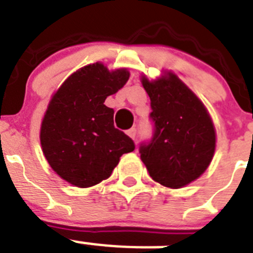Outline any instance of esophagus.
Here are the masks:
<instances>
[{
  "label": "esophagus",
  "mask_w": 253,
  "mask_h": 253,
  "mask_svg": "<svg viewBox=\"0 0 253 253\" xmlns=\"http://www.w3.org/2000/svg\"><path fill=\"white\" fill-rule=\"evenodd\" d=\"M126 134H128L131 139H135V137H137V129L130 128L128 131H126Z\"/></svg>",
  "instance_id": "esophagus-1"
}]
</instances>
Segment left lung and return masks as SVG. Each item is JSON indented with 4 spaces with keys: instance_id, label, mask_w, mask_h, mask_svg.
I'll return each mask as SVG.
<instances>
[{
    "instance_id": "8db88e82",
    "label": "left lung",
    "mask_w": 253,
    "mask_h": 253,
    "mask_svg": "<svg viewBox=\"0 0 253 253\" xmlns=\"http://www.w3.org/2000/svg\"><path fill=\"white\" fill-rule=\"evenodd\" d=\"M151 101L154 134L139 146L154 181L179 189L204 173L213 158L216 131L199 98L172 72L158 80L142 77Z\"/></svg>"
}]
</instances>
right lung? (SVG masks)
I'll list each match as a JSON object with an SVG mask.
<instances>
[{
    "label": "right lung",
    "instance_id": "1",
    "mask_svg": "<svg viewBox=\"0 0 253 253\" xmlns=\"http://www.w3.org/2000/svg\"><path fill=\"white\" fill-rule=\"evenodd\" d=\"M129 79L125 68L102 63L71 75L51 98L41 124L40 141L54 172L71 185L90 187L111 176L120 156L134 142L114 126V110L104 101Z\"/></svg>",
    "mask_w": 253,
    "mask_h": 253
}]
</instances>
